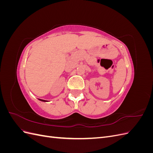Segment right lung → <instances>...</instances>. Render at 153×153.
Listing matches in <instances>:
<instances>
[{"instance_id": "1", "label": "right lung", "mask_w": 153, "mask_h": 153, "mask_svg": "<svg viewBox=\"0 0 153 153\" xmlns=\"http://www.w3.org/2000/svg\"><path fill=\"white\" fill-rule=\"evenodd\" d=\"M40 101H46V100H41V99H39Z\"/></svg>"}]
</instances>
